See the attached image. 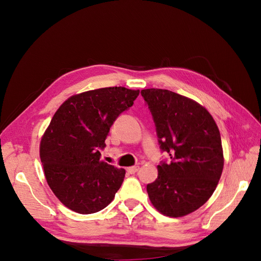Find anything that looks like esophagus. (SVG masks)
Segmentation results:
<instances>
[{"mask_svg": "<svg viewBox=\"0 0 261 261\" xmlns=\"http://www.w3.org/2000/svg\"><path fill=\"white\" fill-rule=\"evenodd\" d=\"M139 171V167L138 165H136V167H129L127 168V172L129 173V174H135L136 172Z\"/></svg>", "mask_w": 261, "mask_h": 261, "instance_id": "obj_1", "label": "esophagus"}]
</instances>
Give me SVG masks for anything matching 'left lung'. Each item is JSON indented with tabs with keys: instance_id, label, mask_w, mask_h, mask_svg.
Listing matches in <instances>:
<instances>
[{
	"instance_id": "1",
	"label": "left lung",
	"mask_w": 261,
	"mask_h": 261,
	"mask_svg": "<svg viewBox=\"0 0 261 261\" xmlns=\"http://www.w3.org/2000/svg\"><path fill=\"white\" fill-rule=\"evenodd\" d=\"M156 127L162 151L171 162L158 165V178L147 185L152 206L180 218L206 203L216 191L224 165L218 126L208 110L167 89L141 90Z\"/></svg>"
}]
</instances>
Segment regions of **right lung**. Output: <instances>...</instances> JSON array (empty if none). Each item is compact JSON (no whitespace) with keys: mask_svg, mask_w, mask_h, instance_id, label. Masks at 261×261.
I'll use <instances>...</instances> for the list:
<instances>
[{"mask_svg":"<svg viewBox=\"0 0 261 261\" xmlns=\"http://www.w3.org/2000/svg\"><path fill=\"white\" fill-rule=\"evenodd\" d=\"M139 90L107 87L65 100L40 141L46 183L68 209L90 215L105 209L120 189L125 170L100 159L110 127L134 105Z\"/></svg>","mask_w":261,"mask_h":261,"instance_id":"obj_1","label":"right lung"}]
</instances>
